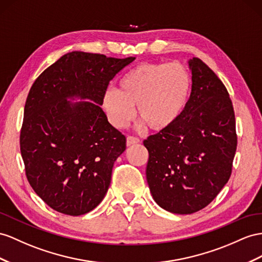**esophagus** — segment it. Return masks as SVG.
<instances>
[{
  "label": "esophagus",
  "instance_id": "obj_1",
  "mask_svg": "<svg viewBox=\"0 0 262 262\" xmlns=\"http://www.w3.org/2000/svg\"><path fill=\"white\" fill-rule=\"evenodd\" d=\"M139 143V138L137 137H134V136H128L126 138V145L127 146H132V145H135Z\"/></svg>",
  "mask_w": 262,
  "mask_h": 262
}]
</instances>
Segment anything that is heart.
Returning <instances> with one entry per match:
<instances>
[{
	"label": "heart",
	"instance_id": "1",
	"mask_svg": "<svg viewBox=\"0 0 262 262\" xmlns=\"http://www.w3.org/2000/svg\"><path fill=\"white\" fill-rule=\"evenodd\" d=\"M191 78L178 63H144L126 72L117 91L103 96V106L111 123L122 128L137 114L142 125L162 130L182 116L190 95Z\"/></svg>",
	"mask_w": 262,
	"mask_h": 262
}]
</instances>
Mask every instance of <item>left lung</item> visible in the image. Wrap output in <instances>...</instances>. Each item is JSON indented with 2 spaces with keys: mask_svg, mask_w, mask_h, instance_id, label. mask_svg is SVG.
<instances>
[{
  "mask_svg": "<svg viewBox=\"0 0 262 262\" xmlns=\"http://www.w3.org/2000/svg\"><path fill=\"white\" fill-rule=\"evenodd\" d=\"M191 94L175 123L144 140L146 178L163 209H203L228 183L237 149L236 119L228 91L201 59H189Z\"/></svg>",
  "mask_w": 262,
  "mask_h": 262,
  "instance_id": "1",
  "label": "left lung"
}]
</instances>
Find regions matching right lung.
I'll return each mask as SVG.
<instances>
[{
	"instance_id": "obj_1",
	"label": "right lung",
	"mask_w": 262,
	"mask_h": 262,
	"mask_svg": "<svg viewBox=\"0 0 262 262\" xmlns=\"http://www.w3.org/2000/svg\"><path fill=\"white\" fill-rule=\"evenodd\" d=\"M134 59L71 52L32 85L19 146L30 185L52 209L79 216L105 197L126 138L100 105L111 80ZM74 97L90 100H67Z\"/></svg>"
}]
</instances>
